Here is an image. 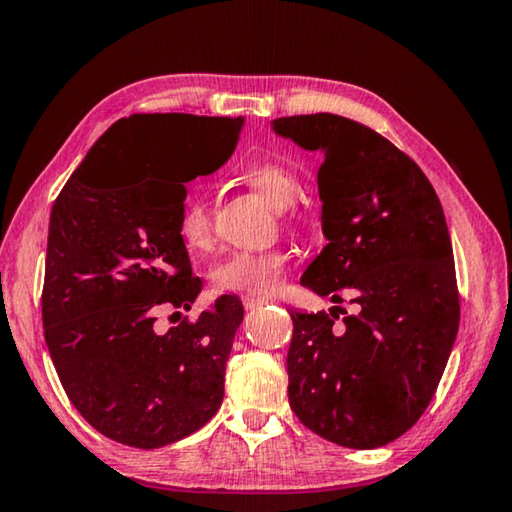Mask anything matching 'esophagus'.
<instances>
[{"label": "esophagus", "instance_id": "34e87169", "mask_svg": "<svg viewBox=\"0 0 512 512\" xmlns=\"http://www.w3.org/2000/svg\"><path fill=\"white\" fill-rule=\"evenodd\" d=\"M263 303H267V299H258V297H242V306H245L247 310H254L258 306H263Z\"/></svg>", "mask_w": 512, "mask_h": 512}]
</instances>
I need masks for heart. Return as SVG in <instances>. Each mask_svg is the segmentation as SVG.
<instances>
[{
  "label": "heart",
  "instance_id": "b5f03b06",
  "mask_svg": "<svg viewBox=\"0 0 512 512\" xmlns=\"http://www.w3.org/2000/svg\"><path fill=\"white\" fill-rule=\"evenodd\" d=\"M254 191L261 193L276 209H285L297 197V175L281 161H256L242 170ZM177 233L191 254H206L213 247V209L206 197L191 193L177 218ZM288 251H233L213 265L211 283L218 292L270 297L281 288L288 270Z\"/></svg>",
  "mask_w": 512,
  "mask_h": 512
}]
</instances>
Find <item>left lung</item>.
<instances>
[{"instance_id":"1","label":"left lung","mask_w":512,"mask_h":512,"mask_svg":"<svg viewBox=\"0 0 512 512\" xmlns=\"http://www.w3.org/2000/svg\"><path fill=\"white\" fill-rule=\"evenodd\" d=\"M272 128L324 155L317 184L328 245L301 285L335 303L348 294L355 306L353 315L342 306L290 312V407L326 441L373 450L423 416L459 330L443 206L416 161L362 123L319 112Z\"/></svg>"}]
</instances>
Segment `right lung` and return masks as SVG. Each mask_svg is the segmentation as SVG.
I'll list each match as a JSON object with an SVG mask.
<instances>
[{
    "instance_id": "obj_1",
    "label": "right lung",
    "mask_w": 512,
    "mask_h": 512,
    "mask_svg": "<svg viewBox=\"0 0 512 512\" xmlns=\"http://www.w3.org/2000/svg\"><path fill=\"white\" fill-rule=\"evenodd\" d=\"M242 116L132 114L62 186L49 220L42 326L71 405L96 432L152 450L222 405L242 303L224 294L157 333L161 306L191 308L202 281L177 233L186 182L236 150Z\"/></svg>"
}]
</instances>
